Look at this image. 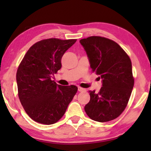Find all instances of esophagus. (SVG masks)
Returning a JSON list of instances; mask_svg holds the SVG:
<instances>
[{
	"instance_id": "obj_1",
	"label": "esophagus",
	"mask_w": 151,
	"mask_h": 151,
	"mask_svg": "<svg viewBox=\"0 0 151 151\" xmlns=\"http://www.w3.org/2000/svg\"><path fill=\"white\" fill-rule=\"evenodd\" d=\"M78 91H80V92L84 91H85V88L80 87V86H78Z\"/></svg>"
}]
</instances>
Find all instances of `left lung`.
Instances as JSON below:
<instances>
[{
  "label": "left lung",
  "instance_id": "8db88e82",
  "mask_svg": "<svg viewBox=\"0 0 151 151\" xmlns=\"http://www.w3.org/2000/svg\"><path fill=\"white\" fill-rule=\"evenodd\" d=\"M93 72L100 75V91H89L90 101L84 106L88 117L105 122L121 115L127 106L134 86L132 64L129 55L112 40L91 36L80 40Z\"/></svg>",
  "mask_w": 151,
  "mask_h": 151
}]
</instances>
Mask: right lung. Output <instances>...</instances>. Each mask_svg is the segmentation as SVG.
<instances>
[{"instance_id": "1", "label": "right lung", "mask_w": 151, "mask_h": 151, "mask_svg": "<svg viewBox=\"0 0 151 151\" xmlns=\"http://www.w3.org/2000/svg\"><path fill=\"white\" fill-rule=\"evenodd\" d=\"M76 40L39 41L30 47L19 65L16 73L18 97L27 114L36 122H57L77 93L76 86H62L51 80L61 69L64 53Z\"/></svg>"}]
</instances>
